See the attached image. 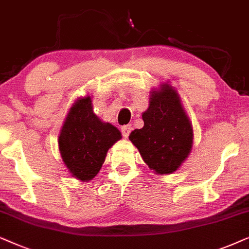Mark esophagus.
<instances>
[{
    "label": "esophagus",
    "mask_w": 249,
    "mask_h": 249,
    "mask_svg": "<svg viewBox=\"0 0 249 249\" xmlns=\"http://www.w3.org/2000/svg\"><path fill=\"white\" fill-rule=\"evenodd\" d=\"M131 131H132V125H125V126L122 127V133L125 138H127L128 135H130Z\"/></svg>",
    "instance_id": "obj_1"
}]
</instances>
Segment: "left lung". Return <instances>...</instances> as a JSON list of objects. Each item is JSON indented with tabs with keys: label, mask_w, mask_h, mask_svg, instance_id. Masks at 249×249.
<instances>
[{
	"label": "left lung",
	"mask_w": 249,
	"mask_h": 249,
	"mask_svg": "<svg viewBox=\"0 0 249 249\" xmlns=\"http://www.w3.org/2000/svg\"><path fill=\"white\" fill-rule=\"evenodd\" d=\"M142 119L144 126L132 131L128 139L156 174L174 173L190 155L194 130L173 86L161 83L150 91Z\"/></svg>",
	"instance_id": "left-lung-1"
}]
</instances>
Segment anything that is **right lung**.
<instances>
[{
  "label": "right lung",
  "instance_id": "right-lung-1",
  "mask_svg": "<svg viewBox=\"0 0 249 249\" xmlns=\"http://www.w3.org/2000/svg\"><path fill=\"white\" fill-rule=\"evenodd\" d=\"M122 139L117 127L93 112L90 95L81 97L71 108L59 134V151L71 177L88 182L99 173L109 148Z\"/></svg>",
  "mask_w": 249,
  "mask_h": 249
}]
</instances>
